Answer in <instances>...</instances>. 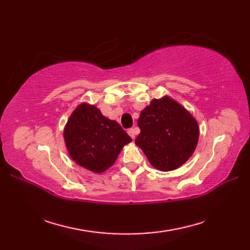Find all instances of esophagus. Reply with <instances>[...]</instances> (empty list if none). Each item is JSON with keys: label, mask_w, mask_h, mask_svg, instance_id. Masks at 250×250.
Returning a JSON list of instances; mask_svg holds the SVG:
<instances>
[{"label": "esophagus", "mask_w": 250, "mask_h": 250, "mask_svg": "<svg viewBox=\"0 0 250 250\" xmlns=\"http://www.w3.org/2000/svg\"><path fill=\"white\" fill-rule=\"evenodd\" d=\"M128 134L132 137V139H135V136L137 134V129L136 128H131V129H128Z\"/></svg>", "instance_id": "obj_1"}]
</instances>
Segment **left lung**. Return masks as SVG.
Returning <instances> with one entry per match:
<instances>
[{
	"mask_svg": "<svg viewBox=\"0 0 250 250\" xmlns=\"http://www.w3.org/2000/svg\"><path fill=\"white\" fill-rule=\"evenodd\" d=\"M135 144L152 167L173 171L188 160L199 141V125L189 111L169 97L153 99L142 110Z\"/></svg>",
	"mask_w": 250,
	"mask_h": 250,
	"instance_id": "8db88e82",
	"label": "left lung"
}]
</instances>
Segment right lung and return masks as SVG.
<instances>
[{"instance_id": "right-lung-1", "label": "right lung", "mask_w": 250, "mask_h": 250, "mask_svg": "<svg viewBox=\"0 0 250 250\" xmlns=\"http://www.w3.org/2000/svg\"><path fill=\"white\" fill-rule=\"evenodd\" d=\"M63 135L73 160L94 173L113 166L122 147L132 141L118 122L106 118L99 108L87 103L73 111Z\"/></svg>"}]
</instances>
